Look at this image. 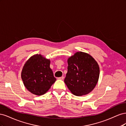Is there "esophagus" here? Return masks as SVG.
Returning a JSON list of instances; mask_svg holds the SVG:
<instances>
[{
  "label": "esophagus",
  "mask_w": 126,
  "mask_h": 126,
  "mask_svg": "<svg viewBox=\"0 0 126 126\" xmlns=\"http://www.w3.org/2000/svg\"><path fill=\"white\" fill-rule=\"evenodd\" d=\"M64 78V77H63V76H62V77H59V78H58V79H60V80H63Z\"/></svg>",
  "instance_id": "esophagus-1"
}]
</instances>
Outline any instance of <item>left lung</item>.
Listing matches in <instances>:
<instances>
[{"instance_id": "1", "label": "left lung", "mask_w": 126, "mask_h": 126, "mask_svg": "<svg viewBox=\"0 0 126 126\" xmlns=\"http://www.w3.org/2000/svg\"><path fill=\"white\" fill-rule=\"evenodd\" d=\"M68 72L64 80L71 93L77 96L89 94L96 87L99 77L98 64L89 54L77 52L67 60Z\"/></svg>"}]
</instances>
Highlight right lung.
Returning <instances> with one entry per match:
<instances>
[{
    "mask_svg": "<svg viewBox=\"0 0 126 126\" xmlns=\"http://www.w3.org/2000/svg\"><path fill=\"white\" fill-rule=\"evenodd\" d=\"M50 61L41 54L32 56L22 68L21 77L26 89L41 96L46 93L56 80L50 68Z\"/></svg>",
    "mask_w": 126,
    "mask_h": 126,
    "instance_id": "add662e5",
    "label": "right lung"
}]
</instances>
